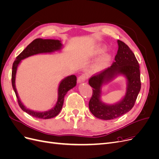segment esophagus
Instances as JSON below:
<instances>
[{"label": "esophagus", "mask_w": 159, "mask_h": 159, "mask_svg": "<svg viewBox=\"0 0 159 159\" xmlns=\"http://www.w3.org/2000/svg\"><path fill=\"white\" fill-rule=\"evenodd\" d=\"M86 81V77L85 75H80L79 78H78V84H81L84 83Z\"/></svg>", "instance_id": "obj_1"}]
</instances>
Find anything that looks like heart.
Listing matches in <instances>:
<instances>
[{
    "label": "heart",
    "instance_id": "obj_1",
    "mask_svg": "<svg viewBox=\"0 0 159 159\" xmlns=\"http://www.w3.org/2000/svg\"><path fill=\"white\" fill-rule=\"evenodd\" d=\"M109 61H110V58L109 57L105 56L103 57V58L99 62V64L98 65V68L99 69H103L105 68V67L109 64Z\"/></svg>",
    "mask_w": 159,
    "mask_h": 159
}]
</instances>
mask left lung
I'll list each match as a JSON object with an SVG mask.
<instances>
[{"label": "left lung", "mask_w": 159, "mask_h": 159, "mask_svg": "<svg viewBox=\"0 0 159 159\" xmlns=\"http://www.w3.org/2000/svg\"><path fill=\"white\" fill-rule=\"evenodd\" d=\"M117 42L119 48L115 61L109 68L89 80V84L93 88L89 102V110L95 117L103 120L117 118L129 112L134 106L141 89L140 70L135 56L123 42ZM119 75H123L126 79V94L117 103H104L101 100L102 86Z\"/></svg>", "instance_id": "8db88e82"}]
</instances>
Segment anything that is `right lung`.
Returning <instances> with one entry per match:
<instances>
[{
  "instance_id": "add662e5",
  "label": "right lung",
  "mask_w": 159,
  "mask_h": 159,
  "mask_svg": "<svg viewBox=\"0 0 159 159\" xmlns=\"http://www.w3.org/2000/svg\"><path fill=\"white\" fill-rule=\"evenodd\" d=\"M62 47H63V44H61L60 40L37 38V39L32 41L17 56L15 61H14L12 71V88L17 98L19 106L24 111L29 114L31 116L43 119H51L57 116L60 112L62 106H63L66 94L69 90L74 88L76 85L77 78L75 75H71L66 77L65 78L62 80L58 85V88H57V99L54 106L48 111H34L27 108L21 102L20 98L19 97L15 84L18 67L21 63L22 60L27 58L28 57L40 54H52V53L56 52H60L62 49Z\"/></svg>"
}]
</instances>
